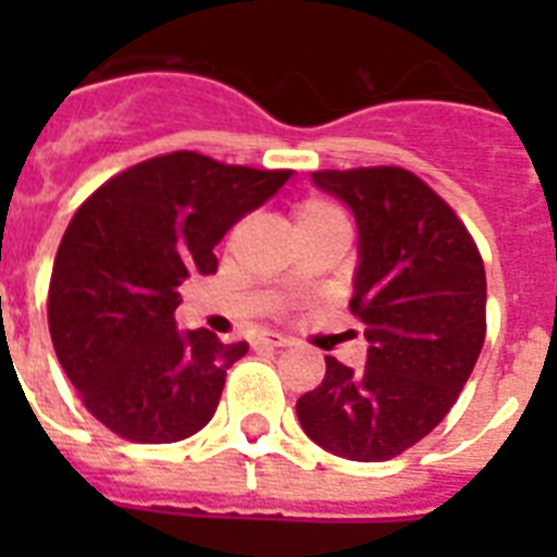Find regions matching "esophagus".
I'll return each instance as SVG.
<instances>
[{
  "instance_id": "obj_1",
  "label": "esophagus",
  "mask_w": 557,
  "mask_h": 557,
  "mask_svg": "<svg viewBox=\"0 0 557 557\" xmlns=\"http://www.w3.org/2000/svg\"><path fill=\"white\" fill-rule=\"evenodd\" d=\"M289 343H293V339L284 337V334H275V332H264V334H259V339H256V346L259 348H284V346H289Z\"/></svg>"
}]
</instances>
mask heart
<instances>
[{
	"instance_id": "b5f03b06",
	"label": "heart",
	"mask_w": 557,
	"mask_h": 557,
	"mask_svg": "<svg viewBox=\"0 0 557 557\" xmlns=\"http://www.w3.org/2000/svg\"><path fill=\"white\" fill-rule=\"evenodd\" d=\"M332 220H346V214L329 198H304L295 203V225H298V231L332 223Z\"/></svg>"
}]
</instances>
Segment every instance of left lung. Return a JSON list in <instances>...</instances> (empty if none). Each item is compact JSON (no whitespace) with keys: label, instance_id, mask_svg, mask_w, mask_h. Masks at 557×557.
<instances>
[{"label":"left lung","instance_id":"obj_1","mask_svg":"<svg viewBox=\"0 0 557 557\" xmlns=\"http://www.w3.org/2000/svg\"><path fill=\"white\" fill-rule=\"evenodd\" d=\"M312 181L357 218L348 309L371 348L362 371L326 357V376L295 410L332 455L385 462L430 435L469 382L485 343V264L455 209L405 166L318 170Z\"/></svg>","mask_w":557,"mask_h":557}]
</instances>
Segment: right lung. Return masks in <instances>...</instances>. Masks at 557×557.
I'll use <instances>...</instances> for the list:
<instances>
[{"label": "right lung", "mask_w": 557, "mask_h": 557, "mask_svg": "<svg viewBox=\"0 0 557 557\" xmlns=\"http://www.w3.org/2000/svg\"><path fill=\"white\" fill-rule=\"evenodd\" d=\"M287 178L178 150L127 166L75 211L49 278V334L86 410L113 435L175 444L209 424L248 343L181 334L178 287L214 273L225 231Z\"/></svg>", "instance_id": "add662e5"}]
</instances>
